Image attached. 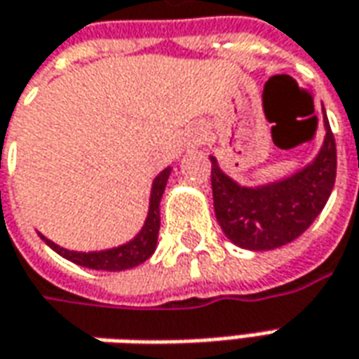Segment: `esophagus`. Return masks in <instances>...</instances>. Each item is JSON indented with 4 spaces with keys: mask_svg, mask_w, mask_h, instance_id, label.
Listing matches in <instances>:
<instances>
[{
    "mask_svg": "<svg viewBox=\"0 0 359 359\" xmlns=\"http://www.w3.org/2000/svg\"><path fill=\"white\" fill-rule=\"evenodd\" d=\"M201 144H203V134H201V130H191L189 140H187V148H197V146H201Z\"/></svg>",
    "mask_w": 359,
    "mask_h": 359,
    "instance_id": "34e87169",
    "label": "esophagus"
}]
</instances>
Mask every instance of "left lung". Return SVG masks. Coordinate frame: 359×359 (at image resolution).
I'll list each match as a JSON object with an SVG mask.
<instances>
[{
	"instance_id": "8db88e82",
	"label": "left lung",
	"mask_w": 359,
	"mask_h": 359,
	"mask_svg": "<svg viewBox=\"0 0 359 359\" xmlns=\"http://www.w3.org/2000/svg\"><path fill=\"white\" fill-rule=\"evenodd\" d=\"M322 114L326 134L316 158L278 182L241 185L219 168L215 156H209L215 217L231 243L249 251L278 249L318 217L336 180V142L324 107Z\"/></svg>"
}]
</instances>
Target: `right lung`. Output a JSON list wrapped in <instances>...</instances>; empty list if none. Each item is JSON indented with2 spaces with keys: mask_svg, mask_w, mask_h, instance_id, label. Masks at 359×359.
I'll use <instances>...</instances> for the list:
<instances>
[{
  "mask_svg": "<svg viewBox=\"0 0 359 359\" xmlns=\"http://www.w3.org/2000/svg\"><path fill=\"white\" fill-rule=\"evenodd\" d=\"M172 168L168 165L160 174L154 177L150 191V208L148 215L142 225V229L136 233V237H132L124 245H118L112 249H102V251H71L65 249L61 245L53 243L45 235L39 237L49 245L55 252H59L62 259L71 261L74 264H81L86 269H95V271H126L134 269L144 261H148L158 245V233H160V201H162L163 189L170 180Z\"/></svg>",
  "mask_w": 359,
  "mask_h": 359,
  "instance_id": "1",
  "label": "right lung"
}]
</instances>
